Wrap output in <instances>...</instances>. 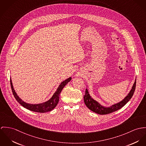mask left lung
<instances>
[{
	"mask_svg": "<svg viewBox=\"0 0 146 146\" xmlns=\"http://www.w3.org/2000/svg\"><path fill=\"white\" fill-rule=\"evenodd\" d=\"M135 86H136V80H135L133 86H132L131 89L130 90L127 96L122 101H120L118 103L113 104L110 107H104L102 105H101L100 104H99L96 100H95L94 98H92L90 96L87 88L86 89L85 95H84V97H83L84 102L86 106L90 110H91L92 111L95 113L100 114V115H105V114L111 113L121 109L129 101L134 94V92L135 90Z\"/></svg>",
	"mask_w": 146,
	"mask_h": 146,
	"instance_id": "left-lung-1",
	"label": "left lung"
}]
</instances>
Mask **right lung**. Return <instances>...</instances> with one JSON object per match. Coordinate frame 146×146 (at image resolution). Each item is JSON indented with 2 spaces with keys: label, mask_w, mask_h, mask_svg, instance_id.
Wrapping results in <instances>:
<instances>
[{
  "label": "right lung",
  "mask_w": 146,
  "mask_h": 146,
  "mask_svg": "<svg viewBox=\"0 0 146 146\" xmlns=\"http://www.w3.org/2000/svg\"><path fill=\"white\" fill-rule=\"evenodd\" d=\"M71 80H72V78L69 77L68 79L65 80V81L62 82L60 84L59 87H58L56 91L55 92V93L51 97L48 101L44 102L43 103L38 104H31L26 103V102H24L23 100H22V99H21V98H19V97L17 95V94L13 88V84L12 82L11 78H10V81H11V88L12 90L13 94L15 97V98L16 99L17 101L22 106H23L24 108H26L27 109H28L29 110L33 111L34 112L42 113H46V112L50 111L56 107V106L57 105V104L59 102L60 94L62 90L65 87V85L69 82H70Z\"/></svg>",
  "instance_id": "obj_1"
}]
</instances>
